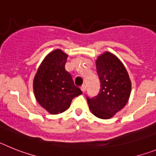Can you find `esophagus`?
Segmentation results:
<instances>
[{
    "label": "esophagus",
    "mask_w": 156,
    "mask_h": 156,
    "mask_svg": "<svg viewBox=\"0 0 156 156\" xmlns=\"http://www.w3.org/2000/svg\"><path fill=\"white\" fill-rule=\"evenodd\" d=\"M81 89H82V91L83 92V93H85V92L86 91V85H83V86H81Z\"/></svg>",
    "instance_id": "obj_1"
}]
</instances>
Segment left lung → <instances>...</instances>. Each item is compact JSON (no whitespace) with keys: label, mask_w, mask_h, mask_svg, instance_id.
Masks as SVG:
<instances>
[{"label":"left lung","mask_w":156,"mask_h":156,"mask_svg":"<svg viewBox=\"0 0 156 156\" xmlns=\"http://www.w3.org/2000/svg\"><path fill=\"white\" fill-rule=\"evenodd\" d=\"M96 65L101 89L96 97L86 99L95 116L110 119L126 104L131 93L130 79L122 63L111 52L100 55Z\"/></svg>","instance_id":"1"}]
</instances>
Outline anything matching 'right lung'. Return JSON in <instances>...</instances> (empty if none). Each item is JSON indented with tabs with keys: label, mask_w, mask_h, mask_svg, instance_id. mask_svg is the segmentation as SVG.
Here are the masks:
<instances>
[{
	"label": "right lung",
	"mask_w": 156,
	"mask_h": 156,
	"mask_svg": "<svg viewBox=\"0 0 156 156\" xmlns=\"http://www.w3.org/2000/svg\"><path fill=\"white\" fill-rule=\"evenodd\" d=\"M67 55L60 49L50 52L40 65L34 79V92L41 106L52 115L69 108L74 97L82 93L65 70Z\"/></svg>",
	"instance_id": "1"
}]
</instances>
